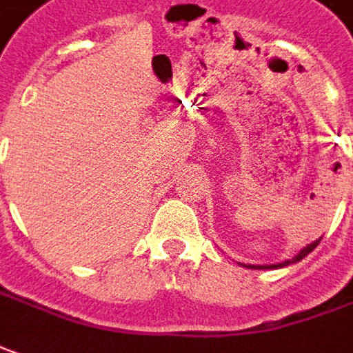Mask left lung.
I'll use <instances>...</instances> for the list:
<instances>
[{"label": "left lung", "mask_w": 353, "mask_h": 353, "mask_svg": "<svg viewBox=\"0 0 353 353\" xmlns=\"http://www.w3.org/2000/svg\"><path fill=\"white\" fill-rule=\"evenodd\" d=\"M321 243V239H317V241H313V243H309L307 247H303L299 253H297L296 257L294 259H288V261H284V263H278V265H243V263H239L241 267H247V268H282V267H288V265H294V263H297V261H301L303 257H307L309 253L315 249V247Z\"/></svg>", "instance_id": "1"}]
</instances>
